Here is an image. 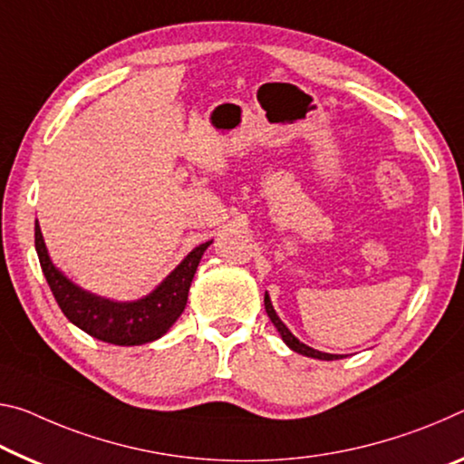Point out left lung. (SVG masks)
I'll return each mask as SVG.
<instances>
[{"label":"left lung","mask_w":464,"mask_h":464,"mask_svg":"<svg viewBox=\"0 0 464 464\" xmlns=\"http://www.w3.org/2000/svg\"><path fill=\"white\" fill-rule=\"evenodd\" d=\"M264 307H266V314L272 324H275V328L278 330V334H281V338L285 341L286 347H289L291 351L299 353V355H305V357H314V359H322V362H334V359H343V355H333V353H322L318 349H312L307 347V344H304L299 341V338L291 333L289 328L285 326V322L278 318V314L275 312V307H272V301H270V295L268 293H264Z\"/></svg>","instance_id":"obj_1"}]
</instances>
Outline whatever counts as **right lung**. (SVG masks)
<instances>
[{
	"label": "right lung",
	"mask_w": 464,
	"mask_h": 464,
	"mask_svg": "<svg viewBox=\"0 0 464 464\" xmlns=\"http://www.w3.org/2000/svg\"><path fill=\"white\" fill-rule=\"evenodd\" d=\"M212 241L194 247L178 266L160 281L149 295L134 301H115L101 297L70 281L49 258L39 220L34 223V247L57 305L73 326L102 343L134 347L152 343L167 334L188 304V293L198 264Z\"/></svg>",
	"instance_id": "right-lung-1"
}]
</instances>
